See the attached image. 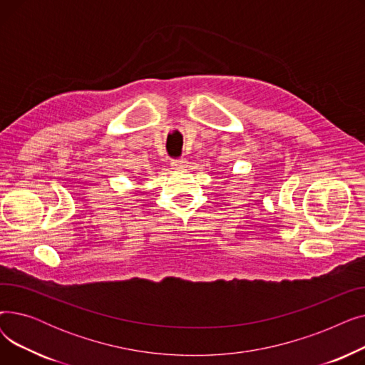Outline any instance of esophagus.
Masks as SVG:
<instances>
[{
    "label": "esophagus",
    "mask_w": 365,
    "mask_h": 365,
    "mask_svg": "<svg viewBox=\"0 0 365 365\" xmlns=\"http://www.w3.org/2000/svg\"><path fill=\"white\" fill-rule=\"evenodd\" d=\"M186 165H187V161L185 160V158H178V160H173L171 161V167L173 168H186Z\"/></svg>",
    "instance_id": "1"
}]
</instances>
